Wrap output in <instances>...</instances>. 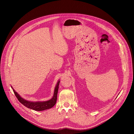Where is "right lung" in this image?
Returning <instances> with one entry per match:
<instances>
[{"label": "right lung", "mask_w": 134, "mask_h": 134, "mask_svg": "<svg viewBox=\"0 0 134 134\" xmlns=\"http://www.w3.org/2000/svg\"><path fill=\"white\" fill-rule=\"evenodd\" d=\"M59 83H60V81H58V82L57 84V85L55 87L54 92L53 96L52 98L49 101H44V102H30V101L25 100L24 99L22 98L20 95H18V94L15 91V90L13 88V90L17 99L23 105H24L27 108H30L31 109H32L35 111H43V110L50 109L55 104L57 99V94H58Z\"/></svg>", "instance_id": "right-lung-1"}]
</instances>
